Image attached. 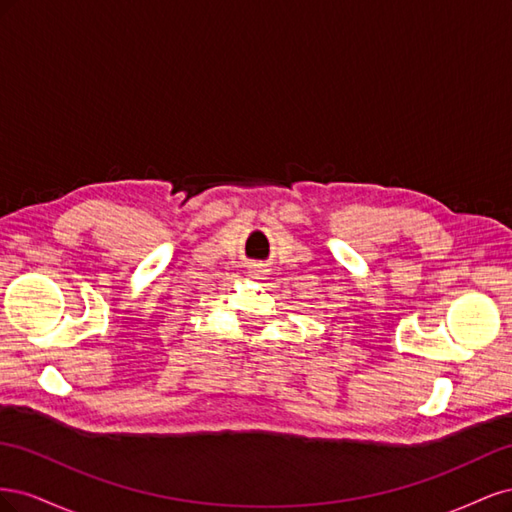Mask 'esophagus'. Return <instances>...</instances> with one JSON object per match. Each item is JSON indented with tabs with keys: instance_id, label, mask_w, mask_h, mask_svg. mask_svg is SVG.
<instances>
[{
	"instance_id": "esophagus-1",
	"label": "esophagus",
	"mask_w": 512,
	"mask_h": 512,
	"mask_svg": "<svg viewBox=\"0 0 512 512\" xmlns=\"http://www.w3.org/2000/svg\"><path fill=\"white\" fill-rule=\"evenodd\" d=\"M252 275H260V273H258V269H254V271H252Z\"/></svg>"
}]
</instances>
